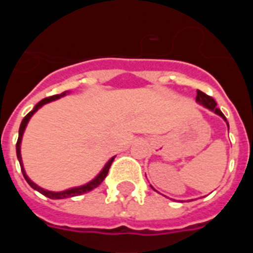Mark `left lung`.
<instances>
[{
    "mask_svg": "<svg viewBox=\"0 0 253 253\" xmlns=\"http://www.w3.org/2000/svg\"><path fill=\"white\" fill-rule=\"evenodd\" d=\"M196 93H198V95H196V102H198L199 105H202V106L209 109L210 111H213V113L216 114V115L220 116V118H222V119L227 123L228 130H229V124H228V122H227V118H225L224 114H223L222 111L219 110L218 107H216V102L214 101L213 97H210V96H208L207 93L202 92V91H199V90L196 91Z\"/></svg>",
    "mask_w": 253,
    "mask_h": 253,
    "instance_id": "1",
    "label": "left lung"
}]
</instances>
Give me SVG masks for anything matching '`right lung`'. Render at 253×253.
Returning a JSON list of instances; mask_svg holds the SVG:
<instances>
[{"instance_id":"1","label":"right lung","mask_w":253,"mask_h":253,"mask_svg":"<svg viewBox=\"0 0 253 253\" xmlns=\"http://www.w3.org/2000/svg\"><path fill=\"white\" fill-rule=\"evenodd\" d=\"M67 93H69V91H64V92L59 93V95H54V96H50V97H45V99H43L40 102H38L37 105L34 106V109L30 111V113L28 114V115L22 119L21 124H20V129H19V139H17V143H16V154H17V160H19L20 162V167H21V172L22 175H24V177H25L26 182H28L29 185H30L31 187L34 190H37V191H39L40 194H43L44 196H46V198L49 199H67V198H73V196H78V195H82V194L84 193H88V191H91V190H93L95 187L99 186L100 184H101L102 181L105 180V177L107 176V172H109V169H110L111 163H113L114 158H115V156L114 157H111L110 160L107 161L106 165L104 166V169L100 171V173L97 176H96L95 178H92V180L90 181V182H87V184L84 185H81V186H76V187H71V189H67V190H63V191H49V190H45L43 189V187L38 186L35 182H33V181L29 178V176L26 175L25 172V169H24V163H22V158H21V140H22V135H24V131H25L26 129V125H28L29 120L31 119V116L34 115L35 113H37L38 110H39L40 107L43 106V105L48 104V102H51V101H55V100L60 99V97H64V96L67 95Z\"/></svg>"}]
</instances>
